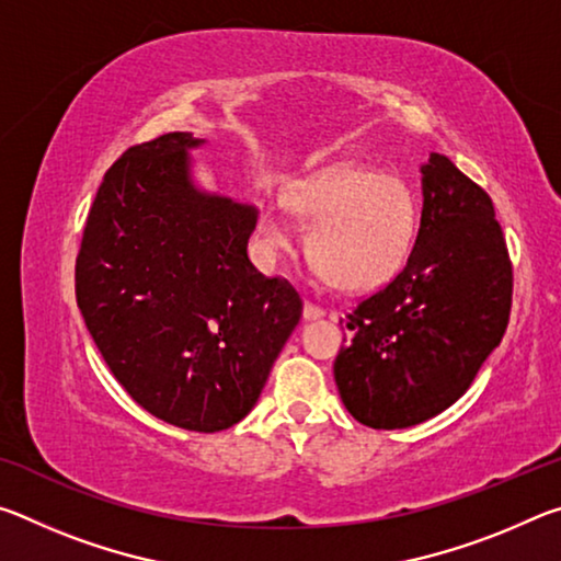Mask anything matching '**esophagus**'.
Masks as SVG:
<instances>
[{"mask_svg": "<svg viewBox=\"0 0 561 561\" xmlns=\"http://www.w3.org/2000/svg\"><path fill=\"white\" fill-rule=\"evenodd\" d=\"M319 317H324V309H321L319 304H314V301H304V319L311 321V319H319Z\"/></svg>", "mask_w": 561, "mask_h": 561, "instance_id": "34e87169", "label": "esophagus"}]
</instances>
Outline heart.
<instances>
[{
  "label": "heart",
  "mask_w": 561,
  "mask_h": 561,
  "mask_svg": "<svg viewBox=\"0 0 561 561\" xmlns=\"http://www.w3.org/2000/svg\"><path fill=\"white\" fill-rule=\"evenodd\" d=\"M294 213L311 225L309 254L339 289L364 291L396 277L413 250L417 201L411 185L364 165L324 170L291 190ZM262 234L274 250L297 247L287 207L270 201Z\"/></svg>",
  "instance_id": "1"
}]
</instances>
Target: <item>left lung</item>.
<instances>
[{
	"label": "left lung",
	"mask_w": 561,
	"mask_h": 561,
	"mask_svg": "<svg viewBox=\"0 0 561 561\" xmlns=\"http://www.w3.org/2000/svg\"><path fill=\"white\" fill-rule=\"evenodd\" d=\"M512 282L490 195L433 153L413 252L346 317L351 334L334 360L346 411L368 428L396 431L450 408L505 336Z\"/></svg>",
	"instance_id": "1"
}]
</instances>
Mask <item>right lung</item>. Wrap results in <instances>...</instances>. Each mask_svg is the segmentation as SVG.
I'll return each mask as SVG.
<instances>
[{
    "mask_svg": "<svg viewBox=\"0 0 561 561\" xmlns=\"http://www.w3.org/2000/svg\"><path fill=\"white\" fill-rule=\"evenodd\" d=\"M197 144L165 133L106 170L76 254V304L133 401L215 433L257 403L301 297L247 257L252 207L190 185L185 150Z\"/></svg>",
    "mask_w": 561,
    "mask_h": 561,
    "instance_id": "obj_1",
    "label": "right lung"
}]
</instances>
